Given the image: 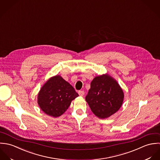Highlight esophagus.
I'll list each match as a JSON object with an SVG mask.
<instances>
[{"label": "esophagus", "instance_id": "34e87169", "mask_svg": "<svg viewBox=\"0 0 160 160\" xmlns=\"http://www.w3.org/2000/svg\"><path fill=\"white\" fill-rule=\"evenodd\" d=\"M78 95L80 96H83L85 95V92L84 91H82V90H80L78 92Z\"/></svg>", "mask_w": 160, "mask_h": 160}]
</instances>
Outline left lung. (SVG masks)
I'll return each mask as SVG.
<instances>
[{"mask_svg": "<svg viewBox=\"0 0 160 160\" xmlns=\"http://www.w3.org/2000/svg\"><path fill=\"white\" fill-rule=\"evenodd\" d=\"M90 87L85 99L98 118H108L121 107L124 92L116 80L108 74L95 77Z\"/></svg>", "mask_w": 160, "mask_h": 160, "instance_id": "1", "label": "left lung"}]
</instances>
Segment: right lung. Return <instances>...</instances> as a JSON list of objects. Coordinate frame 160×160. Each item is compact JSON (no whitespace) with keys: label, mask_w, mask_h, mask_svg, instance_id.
I'll list each match as a JSON object with an SVG mask.
<instances>
[{"label":"right lung","mask_w":160,"mask_h":160,"mask_svg":"<svg viewBox=\"0 0 160 160\" xmlns=\"http://www.w3.org/2000/svg\"><path fill=\"white\" fill-rule=\"evenodd\" d=\"M78 96L73 87L60 75L49 78L41 87L38 103L46 114L57 118L63 114L72 100Z\"/></svg>","instance_id":"1"}]
</instances>
